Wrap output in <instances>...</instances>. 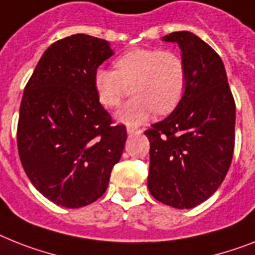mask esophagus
Segmentation results:
<instances>
[{
  "mask_svg": "<svg viewBox=\"0 0 255 255\" xmlns=\"http://www.w3.org/2000/svg\"><path fill=\"white\" fill-rule=\"evenodd\" d=\"M128 134H139L140 130L139 129H135V128H131V126H128Z\"/></svg>",
  "mask_w": 255,
  "mask_h": 255,
  "instance_id": "1",
  "label": "esophagus"
}]
</instances>
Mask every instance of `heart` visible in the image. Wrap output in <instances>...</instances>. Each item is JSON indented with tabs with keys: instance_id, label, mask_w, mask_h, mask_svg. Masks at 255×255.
Wrapping results in <instances>:
<instances>
[{
	"instance_id": "1",
	"label": "heart",
	"mask_w": 255,
	"mask_h": 255,
	"mask_svg": "<svg viewBox=\"0 0 255 255\" xmlns=\"http://www.w3.org/2000/svg\"><path fill=\"white\" fill-rule=\"evenodd\" d=\"M116 70L99 67L94 87L99 103L115 108L123 102L128 85L135 98L120 109V123L136 126L155 112L167 115L178 105L186 87V67L178 54L169 50L135 49L115 61Z\"/></svg>"
}]
</instances>
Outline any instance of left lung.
<instances>
[{
  "label": "left lung",
  "instance_id": "1",
  "mask_svg": "<svg viewBox=\"0 0 255 255\" xmlns=\"http://www.w3.org/2000/svg\"><path fill=\"white\" fill-rule=\"evenodd\" d=\"M176 43L186 87L167 119L144 131L150 140L148 190L174 208H193L222 185L235 148L236 105L222 58L189 31L164 36Z\"/></svg>",
  "mask_w": 255,
  "mask_h": 255
}]
</instances>
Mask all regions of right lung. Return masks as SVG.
I'll return each mask as SVG.
<instances>
[{
	"mask_svg": "<svg viewBox=\"0 0 255 255\" xmlns=\"http://www.w3.org/2000/svg\"><path fill=\"white\" fill-rule=\"evenodd\" d=\"M115 54L107 40L77 33L48 48L23 92L18 152L27 177L56 205L99 199L123 155L126 128L99 103L94 73Z\"/></svg>",
	"mask_w": 255,
	"mask_h": 255,
	"instance_id": "1",
	"label": "right lung"
}]
</instances>
